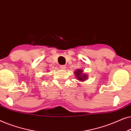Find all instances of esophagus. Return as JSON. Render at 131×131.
Masks as SVG:
<instances>
[{
  "label": "esophagus",
  "mask_w": 131,
  "mask_h": 131,
  "mask_svg": "<svg viewBox=\"0 0 131 131\" xmlns=\"http://www.w3.org/2000/svg\"><path fill=\"white\" fill-rule=\"evenodd\" d=\"M60 69H63V70H64V69H66V66L65 65H60Z\"/></svg>",
  "instance_id": "obj_1"
}]
</instances>
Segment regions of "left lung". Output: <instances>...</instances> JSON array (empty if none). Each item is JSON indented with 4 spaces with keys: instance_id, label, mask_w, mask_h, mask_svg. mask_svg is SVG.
<instances>
[{
    "instance_id": "obj_1",
    "label": "left lung",
    "mask_w": 131,
    "mask_h": 131,
    "mask_svg": "<svg viewBox=\"0 0 131 131\" xmlns=\"http://www.w3.org/2000/svg\"><path fill=\"white\" fill-rule=\"evenodd\" d=\"M83 71L81 69H77L75 71H74L75 75V77L77 80H79V81H86V80L88 79V76L87 74H83Z\"/></svg>"
}]
</instances>
